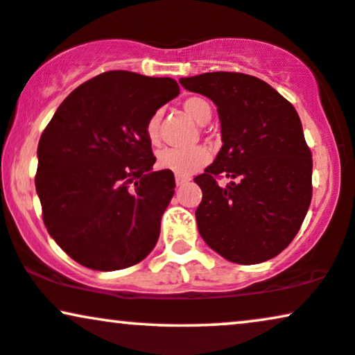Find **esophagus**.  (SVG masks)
<instances>
[{
  "label": "esophagus",
  "mask_w": 355,
  "mask_h": 355,
  "mask_svg": "<svg viewBox=\"0 0 355 355\" xmlns=\"http://www.w3.org/2000/svg\"><path fill=\"white\" fill-rule=\"evenodd\" d=\"M175 182H177V185H183V183L190 182V177H183V175H175Z\"/></svg>",
  "instance_id": "obj_1"
}]
</instances>
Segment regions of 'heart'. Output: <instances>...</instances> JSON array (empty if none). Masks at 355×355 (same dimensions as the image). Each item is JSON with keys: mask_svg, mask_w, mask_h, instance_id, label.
I'll return each instance as SVG.
<instances>
[{"mask_svg": "<svg viewBox=\"0 0 355 355\" xmlns=\"http://www.w3.org/2000/svg\"><path fill=\"white\" fill-rule=\"evenodd\" d=\"M183 111L190 116L193 121L198 124H208L213 116V107L205 98L191 96L183 101ZM146 134L150 144H159L160 142V111L150 114V118L146 123ZM211 160L209 150L205 146L190 147V149H172L165 147L157 154V164L159 167L177 175H191L203 168Z\"/></svg>", "mask_w": 355, "mask_h": 355, "instance_id": "b5f03b06", "label": "heart"}]
</instances>
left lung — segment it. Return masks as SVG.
<instances>
[{
    "label": "left lung",
    "mask_w": 355,
    "mask_h": 355,
    "mask_svg": "<svg viewBox=\"0 0 355 355\" xmlns=\"http://www.w3.org/2000/svg\"><path fill=\"white\" fill-rule=\"evenodd\" d=\"M218 106L223 147L195 177L206 244L236 263L266 262L293 241L311 203L313 159L290 101L257 77L213 71L180 78ZM232 182L219 186L217 178Z\"/></svg>",
    "instance_id": "1"
}]
</instances>
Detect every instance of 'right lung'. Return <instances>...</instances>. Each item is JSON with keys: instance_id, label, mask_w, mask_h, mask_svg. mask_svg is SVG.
<instances>
[{"instance_id": "obj_1", "label": "right lung", "mask_w": 355, "mask_h": 355, "mask_svg": "<svg viewBox=\"0 0 355 355\" xmlns=\"http://www.w3.org/2000/svg\"><path fill=\"white\" fill-rule=\"evenodd\" d=\"M178 95L173 78L111 70L57 107L39 141L35 190L49 234L75 262L119 270L155 248L175 178L152 172L146 123Z\"/></svg>"}]
</instances>
